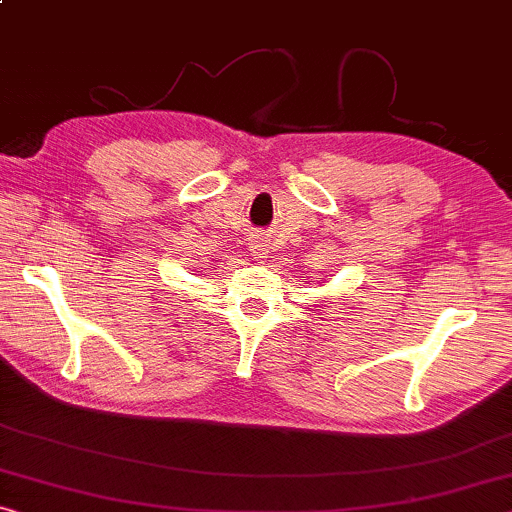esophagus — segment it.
I'll list each match as a JSON object with an SVG mask.
<instances>
[{
    "instance_id": "1",
    "label": "esophagus",
    "mask_w": 512,
    "mask_h": 512,
    "mask_svg": "<svg viewBox=\"0 0 512 512\" xmlns=\"http://www.w3.org/2000/svg\"><path fill=\"white\" fill-rule=\"evenodd\" d=\"M251 249H254V254H256L258 258H263V254H265V245H263V242H254V247H251Z\"/></svg>"
}]
</instances>
